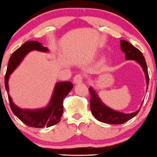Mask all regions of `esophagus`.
I'll use <instances>...</instances> for the list:
<instances>
[{
    "label": "esophagus",
    "instance_id": "esophagus-1",
    "mask_svg": "<svg viewBox=\"0 0 157 157\" xmlns=\"http://www.w3.org/2000/svg\"><path fill=\"white\" fill-rule=\"evenodd\" d=\"M82 78H83L82 76L80 75V74H78V75H77L75 77H74V82H75V84L80 83V82H82Z\"/></svg>",
    "mask_w": 157,
    "mask_h": 157
}]
</instances>
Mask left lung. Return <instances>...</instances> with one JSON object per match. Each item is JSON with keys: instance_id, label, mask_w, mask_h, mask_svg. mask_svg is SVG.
Here are the masks:
<instances>
[{"instance_id": "1", "label": "left lung", "mask_w": 157, "mask_h": 157, "mask_svg": "<svg viewBox=\"0 0 157 157\" xmlns=\"http://www.w3.org/2000/svg\"><path fill=\"white\" fill-rule=\"evenodd\" d=\"M120 42L121 49L125 53V56H126L125 59L127 60H135L142 66V69L144 71V74H145L147 89L149 83V76L148 71H147V63H146L144 56L142 55V53L138 48L134 47L127 41L121 40ZM89 91L91 95V112H92L94 118L101 122L111 124H121L125 123L127 121L130 120L134 116H136L139 113V110H140V109H139L136 112L129 113V114L115 111V110L108 107L101 101V100L98 97L97 93L92 87L89 88Z\"/></svg>"}]
</instances>
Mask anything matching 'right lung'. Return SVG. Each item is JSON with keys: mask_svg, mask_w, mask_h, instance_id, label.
I'll return each instance as SVG.
<instances>
[{"mask_svg": "<svg viewBox=\"0 0 157 157\" xmlns=\"http://www.w3.org/2000/svg\"><path fill=\"white\" fill-rule=\"evenodd\" d=\"M48 52V49L37 41H28L13 52L8 63L5 75V88L7 92L10 108L13 113L26 125L36 128L51 127L59 123L63 113V99L68 95L73 88L70 81L59 82L55 85L50 104L46 107L36 109H23L14 104L9 94L8 80L10 75L20 64L22 59L32 51Z\"/></svg>", "mask_w": 157, "mask_h": 157, "instance_id": "add662e5", "label": "right lung"}]
</instances>
